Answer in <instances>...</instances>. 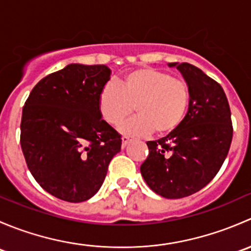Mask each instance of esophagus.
Listing matches in <instances>:
<instances>
[{
    "instance_id": "1",
    "label": "esophagus",
    "mask_w": 251,
    "mask_h": 251,
    "mask_svg": "<svg viewBox=\"0 0 251 251\" xmlns=\"http://www.w3.org/2000/svg\"><path fill=\"white\" fill-rule=\"evenodd\" d=\"M121 141H123V142H121V144H123V147H126L128 143H130L131 138L128 137V136H124V137L121 138Z\"/></svg>"
}]
</instances>
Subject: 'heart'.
I'll return each instance as SVG.
<instances>
[{"instance_id":"obj_1","label":"heart","mask_w":251,"mask_h":251,"mask_svg":"<svg viewBox=\"0 0 251 251\" xmlns=\"http://www.w3.org/2000/svg\"><path fill=\"white\" fill-rule=\"evenodd\" d=\"M189 104L188 83L169 73L141 68L118 82H107L98 93V109L110 125H119L135 110L138 115L120 126L131 135H168L183 121Z\"/></svg>"}]
</instances>
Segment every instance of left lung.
<instances>
[{
    "instance_id": "obj_1",
    "label": "left lung",
    "mask_w": 251,
    "mask_h": 251,
    "mask_svg": "<svg viewBox=\"0 0 251 251\" xmlns=\"http://www.w3.org/2000/svg\"><path fill=\"white\" fill-rule=\"evenodd\" d=\"M169 67H176L188 83V111L176 130L147 142L149 154L141 174L156 194L178 199L197 193L216 176L228 154L233 126L219 82L189 63Z\"/></svg>"
}]
</instances>
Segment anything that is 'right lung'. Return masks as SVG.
I'll return each mask as SVG.
<instances>
[{"instance_id":"obj_1","label":"right lung","mask_w":251,"mask_h":251,"mask_svg":"<svg viewBox=\"0 0 251 251\" xmlns=\"http://www.w3.org/2000/svg\"><path fill=\"white\" fill-rule=\"evenodd\" d=\"M107 65L69 64L36 83L23 107L20 146L37 183L55 198L80 203L103 184L121 136L102 119L98 93Z\"/></svg>"}]
</instances>
